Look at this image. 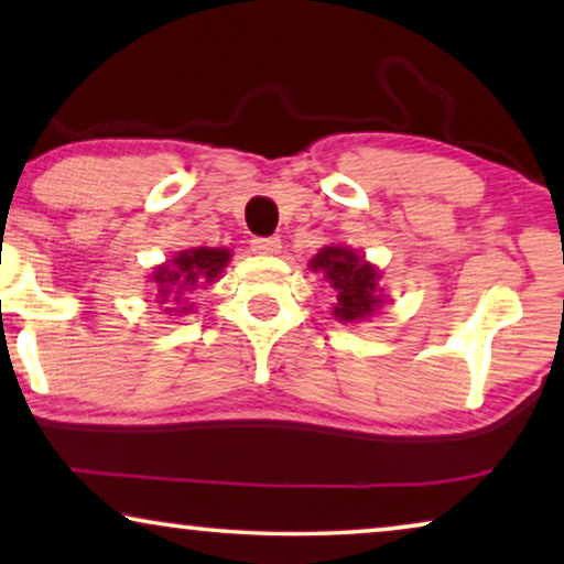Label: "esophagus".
Returning a JSON list of instances; mask_svg holds the SVG:
<instances>
[{"label":"esophagus","mask_w":564,"mask_h":564,"mask_svg":"<svg viewBox=\"0 0 564 564\" xmlns=\"http://www.w3.org/2000/svg\"><path fill=\"white\" fill-rule=\"evenodd\" d=\"M251 249L257 253H267V257H274V253L282 251V241L276 236L272 238H253Z\"/></svg>","instance_id":"obj_1"}]
</instances>
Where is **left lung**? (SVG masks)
Segmentation results:
<instances>
[{
  "label": "left lung",
  "instance_id": "left-lung-1",
  "mask_svg": "<svg viewBox=\"0 0 564 564\" xmlns=\"http://www.w3.org/2000/svg\"><path fill=\"white\" fill-rule=\"evenodd\" d=\"M311 269L321 272L323 280L330 282V288L336 292V321L359 323L372 318L388 300L380 288V269L369 264L349 246H323L311 259Z\"/></svg>",
  "mask_w": 564,
  "mask_h": 564
}]
</instances>
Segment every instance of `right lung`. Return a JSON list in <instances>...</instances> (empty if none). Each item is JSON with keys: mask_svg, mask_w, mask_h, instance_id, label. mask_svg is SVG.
<instances>
[{"mask_svg": "<svg viewBox=\"0 0 564 564\" xmlns=\"http://www.w3.org/2000/svg\"><path fill=\"white\" fill-rule=\"evenodd\" d=\"M230 261L228 249H207V246H199V249L180 251L174 259H169L166 264L153 269L149 280L153 282V290H156V303L164 305L169 297L174 300L182 297V292L197 290L203 284H210L220 276L223 269ZM172 313V307H166ZM192 311V305L182 307V313Z\"/></svg>", "mask_w": 564, "mask_h": 564, "instance_id": "add662e5", "label": "right lung"}]
</instances>
